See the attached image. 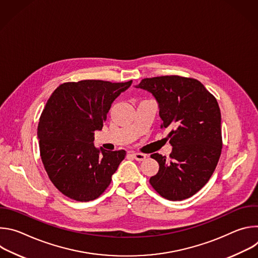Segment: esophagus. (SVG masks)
<instances>
[{
  "instance_id": "1",
  "label": "esophagus",
  "mask_w": 258,
  "mask_h": 258,
  "mask_svg": "<svg viewBox=\"0 0 258 258\" xmlns=\"http://www.w3.org/2000/svg\"><path fill=\"white\" fill-rule=\"evenodd\" d=\"M132 155L137 161H144L146 159V155L143 153H133Z\"/></svg>"
}]
</instances>
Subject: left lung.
Here are the masks:
<instances>
[{"mask_svg":"<svg viewBox=\"0 0 258 258\" xmlns=\"http://www.w3.org/2000/svg\"><path fill=\"white\" fill-rule=\"evenodd\" d=\"M151 93L159 107L161 127L169 134V160L151 155L159 163L150 177L163 198L180 201L201 190L212 175L222 153V115L216 99L197 80L177 76L144 79L136 86Z\"/></svg>","mask_w":258,"mask_h":258,"instance_id":"left-lung-1","label":"left lung"}]
</instances>
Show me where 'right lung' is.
<instances>
[{
    "label": "right lung",
    "mask_w": 258,
    "mask_h": 258,
    "mask_svg": "<svg viewBox=\"0 0 258 258\" xmlns=\"http://www.w3.org/2000/svg\"><path fill=\"white\" fill-rule=\"evenodd\" d=\"M132 83H65L47 101L38 126L41 158L51 181L65 196L95 200L111 182L125 151L96 148L94 135L102 130L113 101Z\"/></svg>",
    "instance_id": "right-lung-1"
}]
</instances>
